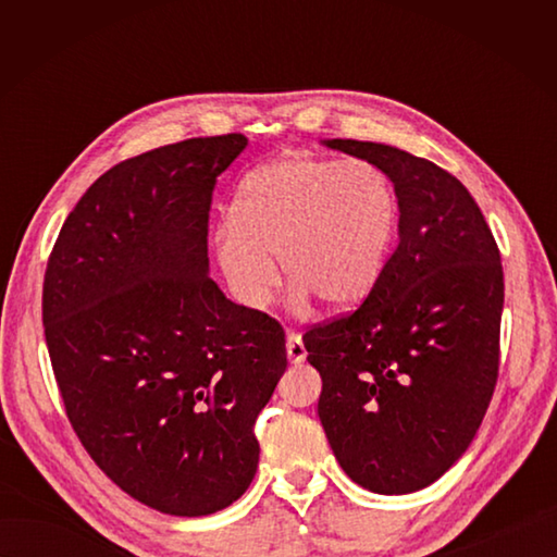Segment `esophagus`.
<instances>
[{
	"label": "esophagus",
	"mask_w": 557,
	"mask_h": 557,
	"mask_svg": "<svg viewBox=\"0 0 557 557\" xmlns=\"http://www.w3.org/2000/svg\"><path fill=\"white\" fill-rule=\"evenodd\" d=\"M287 357L292 363H304L306 361V347H304V339L299 333H294L289 330L287 333Z\"/></svg>",
	"instance_id": "obj_1"
}]
</instances>
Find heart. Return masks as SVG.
I'll return each instance as SVG.
<instances>
[{"mask_svg":"<svg viewBox=\"0 0 557 557\" xmlns=\"http://www.w3.org/2000/svg\"><path fill=\"white\" fill-rule=\"evenodd\" d=\"M399 222L389 176L366 160L285 156L246 174L215 232V258L232 294L260 309L280 258L294 304H361L383 275Z\"/></svg>","mask_w":557,"mask_h":557,"instance_id":"1","label":"heart"}]
</instances>
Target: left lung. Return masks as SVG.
I'll use <instances>...</instances> for the list:
<instances>
[{"label":"left lung","instance_id":"left-lung-1","mask_svg":"<svg viewBox=\"0 0 557 557\" xmlns=\"http://www.w3.org/2000/svg\"><path fill=\"white\" fill-rule=\"evenodd\" d=\"M327 148L381 168L399 244L354 313L304 335L318 417L345 474L381 495L431 486L474 441L500 363V251L476 200L431 160L371 140Z\"/></svg>","mask_w":557,"mask_h":557}]
</instances>
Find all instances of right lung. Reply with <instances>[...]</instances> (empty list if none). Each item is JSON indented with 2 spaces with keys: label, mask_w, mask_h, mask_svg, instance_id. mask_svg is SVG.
Here are the masks:
<instances>
[{
  "label": "right lung",
  "mask_w": 557,
  "mask_h": 557,
  "mask_svg": "<svg viewBox=\"0 0 557 557\" xmlns=\"http://www.w3.org/2000/svg\"><path fill=\"white\" fill-rule=\"evenodd\" d=\"M246 136L188 138L104 172L47 260L42 325L66 417L116 486L174 517L239 500L285 330L208 277L218 176Z\"/></svg>",
  "instance_id": "right-lung-1"
}]
</instances>
